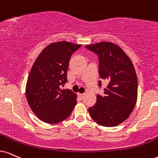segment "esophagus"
<instances>
[{"instance_id": "obj_1", "label": "esophagus", "mask_w": 158, "mask_h": 158, "mask_svg": "<svg viewBox=\"0 0 158 158\" xmlns=\"http://www.w3.org/2000/svg\"><path fill=\"white\" fill-rule=\"evenodd\" d=\"M78 95H79V97L81 99H83L84 97H85V93H82V94H81V93H79V94H78Z\"/></svg>"}]
</instances>
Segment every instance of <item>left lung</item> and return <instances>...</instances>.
I'll list each match as a JSON object with an SVG mask.
<instances>
[{"label": "left lung", "mask_w": 158, "mask_h": 158, "mask_svg": "<svg viewBox=\"0 0 158 158\" xmlns=\"http://www.w3.org/2000/svg\"><path fill=\"white\" fill-rule=\"evenodd\" d=\"M86 48L98 55L99 76L108 81L104 95H97L95 106L88 109L92 119L104 127H115L132 113L137 101L138 80L135 68L119 46L102 41ZM99 87L101 81H99Z\"/></svg>", "instance_id": "left-lung-1"}]
</instances>
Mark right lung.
Segmentation results:
<instances>
[{
    "label": "right lung",
    "instance_id": "1",
    "mask_svg": "<svg viewBox=\"0 0 158 158\" xmlns=\"http://www.w3.org/2000/svg\"><path fill=\"white\" fill-rule=\"evenodd\" d=\"M81 46L68 41L52 43L39 54L31 68L26 98L33 113L44 123L63 121L77 104V94L61 87L67 82L71 55Z\"/></svg>",
    "mask_w": 158,
    "mask_h": 158
}]
</instances>
